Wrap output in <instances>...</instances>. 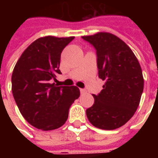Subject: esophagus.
<instances>
[{
    "label": "esophagus",
    "mask_w": 158,
    "mask_h": 158,
    "mask_svg": "<svg viewBox=\"0 0 158 158\" xmlns=\"http://www.w3.org/2000/svg\"><path fill=\"white\" fill-rule=\"evenodd\" d=\"M86 92H87V91H86V89H80V93H81V94H85V93H86Z\"/></svg>",
    "instance_id": "obj_1"
}]
</instances>
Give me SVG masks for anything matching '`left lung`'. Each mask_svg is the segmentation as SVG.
<instances>
[{
	"mask_svg": "<svg viewBox=\"0 0 158 158\" xmlns=\"http://www.w3.org/2000/svg\"><path fill=\"white\" fill-rule=\"evenodd\" d=\"M82 38L96 50L100 79L103 89L86 116L96 128L106 130L125 124L139 106L144 89L142 70L138 59L125 42L111 33L99 32Z\"/></svg>",
	"mask_w": 158,
	"mask_h": 158,
	"instance_id": "left-lung-1",
	"label": "left lung"
}]
</instances>
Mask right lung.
<instances>
[{"label":"right lung","mask_w":158,"mask_h":158,"mask_svg":"<svg viewBox=\"0 0 158 158\" xmlns=\"http://www.w3.org/2000/svg\"><path fill=\"white\" fill-rule=\"evenodd\" d=\"M73 38H39L26 48L14 67L12 95L23 117L37 129L47 131L63 125L69 107L80 95L77 86L51 83L62 73L61 53Z\"/></svg>","instance_id":"obj_1"}]
</instances>
